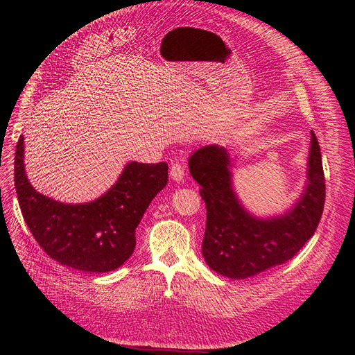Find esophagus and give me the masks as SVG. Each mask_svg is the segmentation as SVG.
Returning <instances> with one entry per match:
<instances>
[{
  "instance_id": "esophagus-1",
  "label": "esophagus",
  "mask_w": 355,
  "mask_h": 355,
  "mask_svg": "<svg viewBox=\"0 0 355 355\" xmlns=\"http://www.w3.org/2000/svg\"><path fill=\"white\" fill-rule=\"evenodd\" d=\"M170 175H171V178H173L174 181H177V182L182 181L184 177H185V166H184L182 164H180V162H174V164L171 165Z\"/></svg>"
}]
</instances>
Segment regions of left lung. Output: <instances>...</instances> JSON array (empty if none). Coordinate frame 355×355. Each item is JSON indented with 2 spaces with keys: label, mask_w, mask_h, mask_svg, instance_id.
I'll use <instances>...</instances> for the list:
<instances>
[{
  "label": "left lung",
  "mask_w": 355,
  "mask_h": 355,
  "mask_svg": "<svg viewBox=\"0 0 355 355\" xmlns=\"http://www.w3.org/2000/svg\"><path fill=\"white\" fill-rule=\"evenodd\" d=\"M190 173L201 185L207 220L202 257L217 273L232 279L256 276L282 265L313 236L324 210L325 177L318 139L311 132L306 187L282 216L257 218L239 201L230 173V155L223 146L206 145L189 159Z\"/></svg>",
  "instance_id": "left-lung-1"
}]
</instances>
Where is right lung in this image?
I'll return each instance as SVG.
<instances>
[{
    "instance_id": "add662e5",
    "label": "right lung",
    "mask_w": 355,
    "mask_h": 355,
    "mask_svg": "<svg viewBox=\"0 0 355 355\" xmlns=\"http://www.w3.org/2000/svg\"><path fill=\"white\" fill-rule=\"evenodd\" d=\"M168 181V164L129 162L98 200L64 204L37 193L24 170V138L15 148L14 184L24 221L60 265L93 273L115 270L135 250V229Z\"/></svg>"
}]
</instances>
